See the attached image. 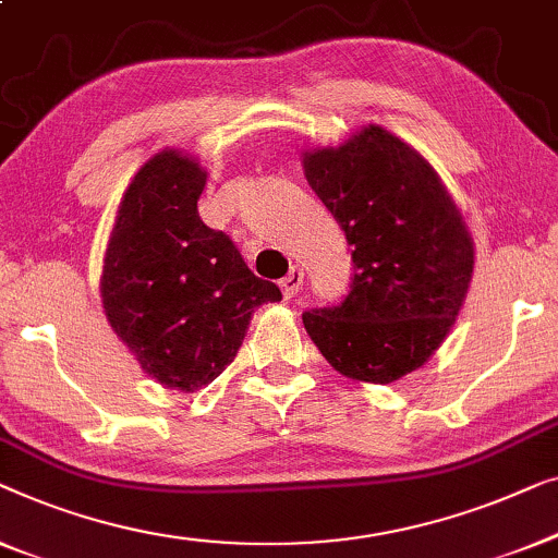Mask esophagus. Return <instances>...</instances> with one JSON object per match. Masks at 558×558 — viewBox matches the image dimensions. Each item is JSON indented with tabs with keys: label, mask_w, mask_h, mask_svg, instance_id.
Here are the masks:
<instances>
[{
	"label": "esophagus",
	"mask_w": 558,
	"mask_h": 558,
	"mask_svg": "<svg viewBox=\"0 0 558 558\" xmlns=\"http://www.w3.org/2000/svg\"><path fill=\"white\" fill-rule=\"evenodd\" d=\"M301 286H303V268H298V265H293V268H290L288 276L280 280L282 295H286V298H293V295L298 293V290H301Z\"/></svg>",
	"instance_id": "esophagus-1"
}]
</instances>
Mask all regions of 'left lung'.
Listing matches in <instances>:
<instances>
[{"label": "left lung", "instance_id": "8db88e82", "mask_svg": "<svg viewBox=\"0 0 558 558\" xmlns=\"http://www.w3.org/2000/svg\"><path fill=\"white\" fill-rule=\"evenodd\" d=\"M303 171L354 260L349 295L303 313L305 331L349 379H402L442 347L465 303L475 268L465 219L433 163L376 123L305 151Z\"/></svg>", "mask_w": 558, "mask_h": 558}]
</instances>
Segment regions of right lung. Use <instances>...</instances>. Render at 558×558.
<instances>
[{"instance_id": "add662e5", "label": "right lung", "mask_w": 558, "mask_h": 558, "mask_svg": "<svg viewBox=\"0 0 558 558\" xmlns=\"http://www.w3.org/2000/svg\"><path fill=\"white\" fill-rule=\"evenodd\" d=\"M199 159L163 148L131 179L108 238L100 301L161 387L197 391L232 364L257 305L280 301L225 232L199 219Z\"/></svg>"}]
</instances>
